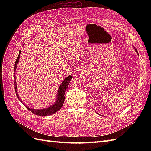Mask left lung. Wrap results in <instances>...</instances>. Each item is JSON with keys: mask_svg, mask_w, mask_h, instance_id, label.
Instances as JSON below:
<instances>
[{"mask_svg": "<svg viewBox=\"0 0 151 151\" xmlns=\"http://www.w3.org/2000/svg\"><path fill=\"white\" fill-rule=\"evenodd\" d=\"M135 50H136V52H137V53H138V52H137V50L136 49H135Z\"/></svg>", "mask_w": 151, "mask_h": 151, "instance_id": "obj_1", "label": "left lung"}]
</instances>
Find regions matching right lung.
Listing matches in <instances>:
<instances>
[{
	"instance_id": "add662e5",
	"label": "right lung",
	"mask_w": 151,
	"mask_h": 151,
	"mask_svg": "<svg viewBox=\"0 0 151 151\" xmlns=\"http://www.w3.org/2000/svg\"><path fill=\"white\" fill-rule=\"evenodd\" d=\"M20 54H21V50L19 51V55H18V57H17L16 60V62H15V65H14V70H15L14 71H16V67L17 66V63H18V62H19V58H20ZM72 78V76L70 75L68 77H67L66 78L63 80L60 86L59 87V88H58V91L57 92V101L53 105H52L51 106H50L47 108H44V109H34L32 108H29L28 106H26V105H24H24L26 106V108L27 109H28L31 113H33V114H35V115H38V116H45L52 115V114L56 113L63 106V102H64V100H65L64 94H65V91L67 88L68 84H69V83L70 82ZM15 79H16V78H15ZM14 87H15L16 92L17 93V86H16V81H14ZM16 95H17V97L18 98V99H19V101L22 103L21 99H19V96H18L17 94Z\"/></svg>"
}]
</instances>
